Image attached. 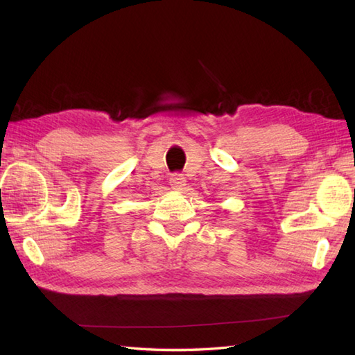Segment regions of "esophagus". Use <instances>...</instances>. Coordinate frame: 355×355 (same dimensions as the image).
Wrapping results in <instances>:
<instances>
[{
    "label": "esophagus",
    "mask_w": 355,
    "mask_h": 355,
    "mask_svg": "<svg viewBox=\"0 0 355 355\" xmlns=\"http://www.w3.org/2000/svg\"><path fill=\"white\" fill-rule=\"evenodd\" d=\"M169 183L173 191H182L186 186V178L182 175V173H172L169 178Z\"/></svg>",
    "instance_id": "obj_1"
}]
</instances>
